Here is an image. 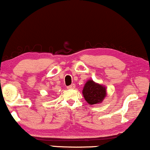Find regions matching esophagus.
<instances>
[{
  "label": "esophagus",
  "instance_id": "esophagus-1",
  "mask_svg": "<svg viewBox=\"0 0 150 150\" xmlns=\"http://www.w3.org/2000/svg\"><path fill=\"white\" fill-rule=\"evenodd\" d=\"M75 85H74V84H73V85L68 86V89H75Z\"/></svg>",
  "mask_w": 150,
  "mask_h": 150
}]
</instances>
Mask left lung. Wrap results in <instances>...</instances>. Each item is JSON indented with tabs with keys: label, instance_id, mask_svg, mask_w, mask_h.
<instances>
[{
	"label": "left lung",
	"instance_id": "obj_1",
	"mask_svg": "<svg viewBox=\"0 0 150 150\" xmlns=\"http://www.w3.org/2000/svg\"><path fill=\"white\" fill-rule=\"evenodd\" d=\"M82 94L89 105L99 104L106 97V89L104 86L96 83L92 80H89L84 86Z\"/></svg>",
	"mask_w": 150,
	"mask_h": 150
}]
</instances>
